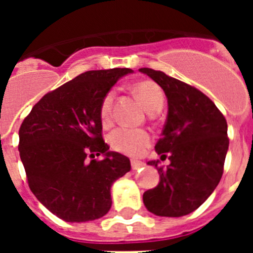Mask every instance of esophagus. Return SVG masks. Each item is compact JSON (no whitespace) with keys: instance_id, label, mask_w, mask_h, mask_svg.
<instances>
[{"instance_id":"1","label":"esophagus","mask_w":253,"mask_h":253,"mask_svg":"<svg viewBox=\"0 0 253 253\" xmlns=\"http://www.w3.org/2000/svg\"><path fill=\"white\" fill-rule=\"evenodd\" d=\"M143 167V162H140V161H137V160H133L131 161V169H139Z\"/></svg>"}]
</instances>
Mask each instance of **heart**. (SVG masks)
Returning a JSON list of instances; mask_svg holds the SVG:
<instances>
[{
	"label": "heart",
	"instance_id": "heart-1",
	"mask_svg": "<svg viewBox=\"0 0 253 253\" xmlns=\"http://www.w3.org/2000/svg\"><path fill=\"white\" fill-rule=\"evenodd\" d=\"M134 92L137 93L143 106L149 114H157L162 110L165 96L162 90L153 81H142L134 84ZM116 97L115 90H109L104 95L100 104V118L104 125H109L113 115L114 101ZM111 148L126 156L138 157L147 151L152 143L151 134L143 129L118 128L109 135Z\"/></svg>",
	"mask_w": 253,
	"mask_h": 253
}]
</instances>
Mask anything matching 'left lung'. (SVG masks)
I'll list each match as a JSON object with an SVG mask.
<instances>
[{
    "instance_id": "left-lung-1",
    "label": "left lung",
    "mask_w": 253,
    "mask_h": 253,
    "mask_svg": "<svg viewBox=\"0 0 253 253\" xmlns=\"http://www.w3.org/2000/svg\"><path fill=\"white\" fill-rule=\"evenodd\" d=\"M139 71L157 82L167 96L169 115L154 149L161 158L171 161L166 169L148 162L157 167L161 180L143 194V203L156 215H186L211 195L222 178L229 146L227 120L194 86L161 71Z\"/></svg>"
}]
</instances>
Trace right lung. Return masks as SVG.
Here are the masks:
<instances>
[{
	"label": "right lung",
	"instance_id": "add662e5",
	"mask_svg": "<svg viewBox=\"0 0 253 253\" xmlns=\"http://www.w3.org/2000/svg\"><path fill=\"white\" fill-rule=\"evenodd\" d=\"M130 72L113 68L81 73L45 93L20 126V158L31 193L66 222L104 216L111 208V185L130 171L128 157L109 152L100 118L105 93ZM100 154L104 160L94 158Z\"/></svg>",
	"mask_w": 253,
	"mask_h": 253
}]
</instances>
